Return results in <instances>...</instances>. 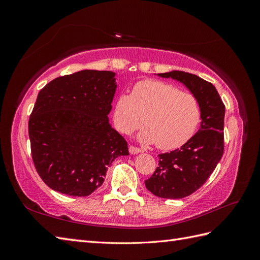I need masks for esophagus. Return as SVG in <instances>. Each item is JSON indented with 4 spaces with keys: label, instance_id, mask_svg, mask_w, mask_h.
<instances>
[{
    "label": "esophagus",
    "instance_id": "34e87169",
    "mask_svg": "<svg viewBox=\"0 0 260 260\" xmlns=\"http://www.w3.org/2000/svg\"><path fill=\"white\" fill-rule=\"evenodd\" d=\"M129 152H130L131 155H137V154H139L141 152V149L136 147V146H133V145H130L129 146Z\"/></svg>",
    "mask_w": 260,
    "mask_h": 260
}]
</instances>
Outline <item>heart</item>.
I'll return each instance as SVG.
<instances>
[{
  "label": "heart",
  "mask_w": 260,
  "mask_h": 260,
  "mask_svg": "<svg viewBox=\"0 0 260 260\" xmlns=\"http://www.w3.org/2000/svg\"><path fill=\"white\" fill-rule=\"evenodd\" d=\"M113 119L123 135H130L144 122L138 139L168 151L184 145L194 136L201 108L193 94L168 82L146 79L133 85L131 95L121 93L117 98Z\"/></svg>",
  "instance_id": "1"
}]
</instances>
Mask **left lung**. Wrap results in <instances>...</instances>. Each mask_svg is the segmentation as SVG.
<instances>
[{"label":"left lung","mask_w":260,"mask_h":260,"mask_svg":"<svg viewBox=\"0 0 260 260\" xmlns=\"http://www.w3.org/2000/svg\"><path fill=\"white\" fill-rule=\"evenodd\" d=\"M158 76L185 85L201 108L199 131L181 148L159 154L158 167L145 180L146 188L154 195L178 200L199 190L221 159L225 107L215 86L199 76L179 70Z\"/></svg>","instance_id":"1"}]
</instances>
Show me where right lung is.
I'll use <instances>...</instances> for the list:
<instances>
[{
	"instance_id": "1",
	"label": "right lung",
	"mask_w": 260,
	"mask_h": 260,
	"mask_svg": "<svg viewBox=\"0 0 260 260\" xmlns=\"http://www.w3.org/2000/svg\"><path fill=\"white\" fill-rule=\"evenodd\" d=\"M116 74L81 70L58 77L39 92L29 119L35 167L52 190L88 196L128 143L109 123Z\"/></svg>"
}]
</instances>
